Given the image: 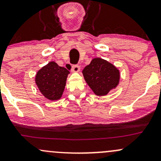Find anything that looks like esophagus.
<instances>
[{"instance_id":"1","label":"esophagus","mask_w":161,"mask_h":161,"mask_svg":"<svg viewBox=\"0 0 161 161\" xmlns=\"http://www.w3.org/2000/svg\"><path fill=\"white\" fill-rule=\"evenodd\" d=\"M80 66L77 65H72V67H71V71H72V72H79V71H80Z\"/></svg>"}]
</instances>
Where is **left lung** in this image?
I'll use <instances>...</instances> for the list:
<instances>
[{
  "label": "left lung",
  "mask_w": 161,
  "mask_h": 161,
  "mask_svg": "<svg viewBox=\"0 0 161 161\" xmlns=\"http://www.w3.org/2000/svg\"><path fill=\"white\" fill-rule=\"evenodd\" d=\"M82 72L86 82L97 96L107 95L118 86L120 79L119 70L100 58H93Z\"/></svg>",
  "instance_id": "1"
}]
</instances>
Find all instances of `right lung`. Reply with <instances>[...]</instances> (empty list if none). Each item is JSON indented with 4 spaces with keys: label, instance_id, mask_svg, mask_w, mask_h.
Returning a JSON list of instances; mask_svg holds the SVG:
<instances>
[{
    "label": "right lung",
    "instance_id": "obj_1",
    "mask_svg": "<svg viewBox=\"0 0 161 161\" xmlns=\"http://www.w3.org/2000/svg\"><path fill=\"white\" fill-rule=\"evenodd\" d=\"M69 71L65 68L50 62L37 71L35 82L41 93L47 99L57 100L61 98Z\"/></svg>",
    "mask_w": 161,
    "mask_h": 161
}]
</instances>
